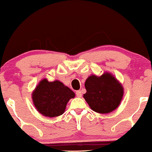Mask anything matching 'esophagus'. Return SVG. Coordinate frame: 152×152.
<instances>
[{
    "label": "esophagus",
    "mask_w": 152,
    "mask_h": 152,
    "mask_svg": "<svg viewBox=\"0 0 152 152\" xmlns=\"http://www.w3.org/2000/svg\"><path fill=\"white\" fill-rule=\"evenodd\" d=\"M76 95L77 97H78V98H81V97H82V93H81L80 91H77L76 92Z\"/></svg>",
    "instance_id": "esophagus-1"
}]
</instances>
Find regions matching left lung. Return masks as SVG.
Wrapping results in <instances>:
<instances>
[{
  "instance_id": "1",
  "label": "left lung",
  "mask_w": 152,
  "mask_h": 152,
  "mask_svg": "<svg viewBox=\"0 0 152 152\" xmlns=\"http://www.w3.org/2000/svg\"><path fill=\"white\" fill-rule=\"evenodd\" d=\"M85 86L87 93L83 97L95 112L110 113L121 102L124 89L111 74L91 76L86 80Z\"/></svg>"
}]
</instances>
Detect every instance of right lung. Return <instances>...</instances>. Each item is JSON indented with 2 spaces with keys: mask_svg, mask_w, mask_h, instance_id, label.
Instances as JSON below:
<instances>
[{
  "mask_svg": "<svg viewBox=\"0 0 152 152\" xmlns=\"http://www.w3.org/2000/svg\"><path fill=\"white\" fill-rule=\"evenodd\" d=\"M75 94L58 80L48 82L44 79L33 93L34 105L41 114L49 117L64 113L67 103Z\"/></svg>",
  "mask_w": 152,
  "mask_h": 152,
  "instance_id": "1",
  "label": "right lung"
}]
</instances>
